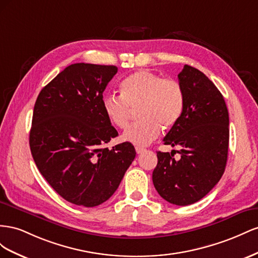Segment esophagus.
<instances>
[{"label":"esophagus","mask_w":258,"mask_h":258,"mask_svg":"<svg viewBox=\"0 0 258 258\" xmlns=\"http://www.w3.org/2000/svg\"><path fill=\"white\" fill-rule=\"evenodd\" d=\"M135 150H136V152L139 154V153H143L146 149H145V148H143V147H136Z\"/></svg>","instance_id":"esophagus-1"}]
</instances>
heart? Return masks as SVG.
<instances>
[{
    "label": "heart",
    "instance_id": "b5f03b06",
    "mask_svg": "<svg viewBox=\"0 0 258 258\" xmlns=\"http://www.w3.org/2000/svg\"><path fill=\"white\" fill-rule=\"evenodd\" d=\"M185 97L180 84L172 79H162L149 70H139L120 84V97L108 94L102 98V110L109 122L125 128L131 120V110L137 108L141 119L123 133V139L146 146L156 139L161 128L172 127L181 116Z\"/></svg>",
    "mask_w": 258,
    "mask_h": 258
}]
</instances>
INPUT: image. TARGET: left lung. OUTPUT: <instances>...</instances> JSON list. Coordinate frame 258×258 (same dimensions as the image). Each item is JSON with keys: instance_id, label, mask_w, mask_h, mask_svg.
Returning <instances> with one entry per match:
<instances>
[{"instance_id": "obj_1", "label": "left lung", "mask_w": 258, "mask_h": 258, "mask_svg": "<svg viewBox=\"0 0 258 258\" xmlns=\"http://www.w3.org/2000/svg\"><path fill=\"white\" fill-rule=\"evenodd\" d=\"M178 81L185 104L163 142L180 147V159H174V150L158 151L152 181L164 200L185 207L201 200L222 178L229 145V114L222 93L200 70L185 64Z\"/></svg>"}]
</instances>
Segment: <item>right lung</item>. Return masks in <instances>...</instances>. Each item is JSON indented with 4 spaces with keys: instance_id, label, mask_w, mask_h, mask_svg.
Here are the masks:
<instances>
[{
    "instance_id": "add662e5",
    "label": "right lung",
    "mask_w": 258,
    "mask_h": 258,
    "mask_svg": "<svg viewBox=\"0 0 258 258\" xmlns=\"http://www.w3.org/2000/svg\"><path fill=\"white\" fill-rule=\"evenodd\" d=\"M115 66L73 63L42 88L29 144L40 173L70 203L93 208L119 187L136 151L131 143L105 147L117 136L102 110V93Z\"/></svg>"
}]
</instances>
